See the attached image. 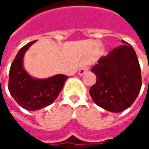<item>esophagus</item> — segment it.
I'll return each instance as SVG.
<instances>
[{"instance_id": "esophagus-1", "label": "esophagus", "mask_w": 149, "mask_h": 149, "mask_svg": "<svg viewBox=\"0 0 149 149\" xmlns=\"http://www.w3.org/2000/svg\"><path fill=\"white\" fill-rule=\"evenodd\" d=\"M89 68L88 67H82L79 71H78V75L79 76H83L84 74H85L88 72Z\"/></svg>"}]
</instances>
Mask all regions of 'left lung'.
Masks as SVG:
<instances>
[{"label": "left lung", "instance_id": "left-lung-1", "mask_svg": "<svg viewBox=\"0 0 149 149\" xmlns=\"http://www.w3.org/2000/svg\"><path fill=\"white\" fill-rule=\"evenodd\" d=\"M101 57L91 72L97 76L90 95L95 104L109 112H122L136 99L141 87L139 61L126 41Z\"/></svg>", "mask_w": 149, "mask_h": 149}]
</instances>
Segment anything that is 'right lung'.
<instances>
[{"label": "right lung", "instance_id": "right-lung-1", "mask_svg": "<svg viewBox=\"0 0 149 149\" xmlns=\"http://www.w3.org/2000/svg\"><path fill=\"white\" fill-rule=\"evenodd\" d=\"M34 42L36 40L24 45L18 52L9 71V92L17 104L27 110H38L52 104L68 78L64 74L36 78L25 70L23 65L25 53Z\"/></svg>", "mask_w": 149, "mask_h": 149}]
</instances>
